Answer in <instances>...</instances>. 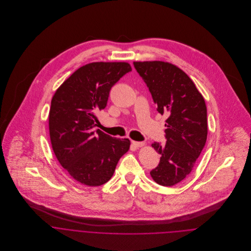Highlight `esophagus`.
Returning <instances> with one entry per match:
<instances>
[{"instance_id":"esophagus-1","label":"esophagus","mask_w":251,"mask_h":251,"mask_svg":"<svg viewBox=\"0 0 251 251\" xmlns=\"http://www.w3.org/2000/svg\"><path fill=\"white\" fill-rule=\"evenodd\" d=\"M131 143L134 147H137V148H141L146 145L145 142H137V141H131Z\"/></svg>"}]
</instances>
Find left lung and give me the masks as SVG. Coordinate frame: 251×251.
<instances>
[{"mask_svg": "<svg viewBox=\"0 0 251 251\" xmlns=\"http://www.w3.org/2000/svg\"><path fill=\"white\" fill-rule=\"evenodd\" d=\"M133 65L147 84L158 113L168 116L166 144H151L161 156L158 166L150 174L156 183L172 186L190 174L206 144L205 100L188 75L173 64L147 61Z\"/></svg>", "mask_w": 251, "mask_h": 251, "instance_id": "8db88e82", "label": "left lung"}]
</instances>
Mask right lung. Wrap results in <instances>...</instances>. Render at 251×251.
<instances>
[{"label":"right lung","mask_w":251,"mask_h":251,"mask_svg":"<svg viewBox=\"0 0 251 251\" xmlns=\"http://www.w3.org/2000/svg\"><path fill=\"white\" fill-rule=\"evenodd\" d=\"M131 67L126 62H96L79 68L57 89L49 111L52 149L73 179L99 186L114 174L129 150L127 138L95 130L97 113L106 107L111 88Z\"/></svg>","instance_id":"1"}]
</instances>
